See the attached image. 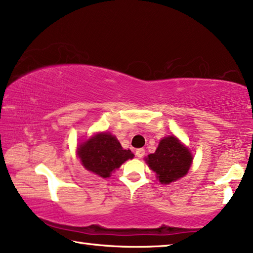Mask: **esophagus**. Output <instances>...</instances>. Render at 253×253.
Here are the masks:
<instances>
[{"label":"esophagus","mask_w":253,"mask_h":253,"mask_svg":"<svg viewBox=\"0 0 253 253\" xmlns=\"http://www.w3.org/2000/svg\"><path fill=\"white\" fill-rule=\"evenodd\" d=\"M136 156L137 157H139V158H142L144 155H145V149L144 148H138V149H136Z\"/></svg>","instance_id":"obj_1"}]
</instances>
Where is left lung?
Here are the masks:
<instances>
[{
    "instance_id": "obj_1",
    "label": "left lung",
    "mask_w": 253,
    "mask_h": 253,
    "mask_svg": "<svg viewBox=\"0 0 253 253\" xmlns=\"http://www.w3.org/2000/svg\"><path fill=\"white\" fill-rule=\"evenodd\" d=\"M145 162L156 173L158 181L162 184H169L185 176L193 156L190 149L173 135L161 139L155 153L149 154Z\"/></svg>"
}]
</instances>
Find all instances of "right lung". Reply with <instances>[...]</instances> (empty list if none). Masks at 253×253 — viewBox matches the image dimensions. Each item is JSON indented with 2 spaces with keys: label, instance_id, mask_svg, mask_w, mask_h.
Here are the masks:
<instances>
[{
  "label": "right lung",
  "instance_id": "add662e5",
  "mask_svg": "<svg viewBox=\"0 0 253 253\" xmlns=\"http://www.w3.org/2000/svg\"><path fill=\"white\" fill-rule=\"evenodd\" d=\"M77 154L85 169L102 178L109 177L123 163L134 157V154L129 149H124L110 132L93 135L79 145Z\"/></svg>",
  "mask_w": 253,
  "mask_h": 253
}]
</instances>
